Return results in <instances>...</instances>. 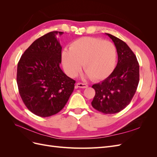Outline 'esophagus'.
Listing matches in <instances>:
<instances>
[{
	"label": "esophagus",
	"mask_w": 157,
	"mask_h": 157,
	"mask_svg": "<svg viewBox=\"0 0 157 157\" xmlns=\"http://www.w3.org/2000/svg\"><path fill=\"white\" fill-rule=\"evenodd\" d=\"M77 88H86L88 87V85L86 84H84L81 82H78L76 85Z\"/></svg>",
	"instance_id": "34e87169"
}]
</instances>
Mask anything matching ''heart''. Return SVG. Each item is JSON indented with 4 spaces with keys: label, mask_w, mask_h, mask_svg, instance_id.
<instances>
[{
    "label": "heart",
    "mask_w": 157,
    "mask_h": 157,
    "mask_svg": "<svg viewBox=\"0 0 157 157\" xmlns=\"http://www.w3.org/2000/svg\"><path fill=\"white\" fill-rule=\"evenodd\" d=\"M117 49L113 42L99 38L84 36L74 40L69 50H64L62 62L71 77L83 69L90 78L99 80L107 78L115 68Z\"/></svg>",
    "instance_id": "obj_1"
}]
</instances>
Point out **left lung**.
<instances>
[{"label":"left lung","instance_id":"obj_1","mask_svg":"<svg viewBox=\"0 0 157 157\" xmlns=\"http://www.w3.org/2000/svg\"><path fill=\"white\" fill-rule=\"evenodd\" d=\"M105 34L116 46L118 63L107 78L92 86L96 94L92 105L104 114H114L121 111L132 101L138 86L140 67L136 55L124 41Z\"/></svg>","mask_w":157,"mask_h":157}]
</instances>
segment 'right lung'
<instances>
[{"label":"right lung","instance_id":"right-lung-1","mask_svg":"<svg viewBox=\"0 0 157 157\" xmlns=\"http://www.w3.org/2000/svg\"><path fill=\"white\" fill-rule=\"evenodd\" d=\"M52 31L35 40L23 54L17 69V84L25 106L35 115L50 117L59 112L73 92L75 80L61 69V47Z\"/></svg>","mask_w":157,"mask_h":157}]
</instances>
